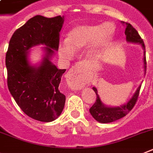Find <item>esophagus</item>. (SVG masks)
<instances>
[{
  "label": "esophagus",
  "mask_w": 153,
  "mask_h": 153,
  "mask_svg": "<svg viewBox=\"0 0 153 153\" xmlns=\"http://www.w3.org/2000/svg\"><path fill=\"white\" fill-rule=\"evenodd\" d=\"M81 69V65H75L73 66L67 75V83L68 86L73 89H79L82 88V82H81L79 71Z\"/></svg>",
  "instance_id": "1"
}]
</instances>
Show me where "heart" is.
I'll return each instance as SVG.
<instances>
[{"label": "heart", "instance_id": "1", "mask_svg": "<svg viewBox=\"0 0 153 153\" xmlns=\"http://www.w3.org/2000/svg\"><path fill=\"white\" fill-rule=\"evenodd\" d=\"M115 31V26L111 22H105L102 25H78L70 30L68 39L60 44L58 53L63 58L70 59L73 51H79L89 45L90 55L97 56L108 46Z\"/></svg>", "mask_w": 153, "mask_h": 153}]
</instances>
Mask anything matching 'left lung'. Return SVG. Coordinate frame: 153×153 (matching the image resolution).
I'll return each mask as SVG.
<instances>
[{"label": "left lung", "mask_w": 153, "mask_h": 153, "mask_svg": "<svg viewBox=\"0 0 153 153\" xmlns=\"http://www.w3.org/2000/svg\"><path fill=\"white\" fill-rule=\"evenodd\" d=\"M122 23L126 26V30H125V34L126 36V41L129 43L140 44L143 47V51H144V56H143V62H144V74L146 75V47H145L143 40L141 38L140 35L139 34L138 31L132 27L129 23H126L122 21ZM141 85L138 87L134 95L127 103L120 106H115V107H109V106L105 105L101 101L100 97L98 94V91L95 87H93L92 89L96 94V101L95 104L93 105L90 108L89 111L91 116L94 118L96 121L101 123H109L115 122L116 120L122 119L124 116H126L127 114L129 112L134 105L137 102L138 97H139V91H140Z\"/></svg>", "instance_id": "8db88e82"}]
</instances>
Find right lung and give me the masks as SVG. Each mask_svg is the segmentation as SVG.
Segmentation results:
<instances>
[{
	"label": "right lung",
	"instance_id": "add662e5",
	"mask_svg": "<svg viewBox=\"0 0 153 153\" xmlns=\"http://www.w3.org/2000/svg\"><path fill=\"white\" fill-rule=\"evenodd\" d=\"M63 24L64 16H34L14 31L6 54L9 91L21 110L40 122L55 120L65 103V95L59 90V85L66 69H58L51 62L58 50ZM40 44L45 46V54L38 65L32 66L28 52Z\"/></svg>",
	"mask_w": 153,
	"mask_h": 153
}]
</instances>
